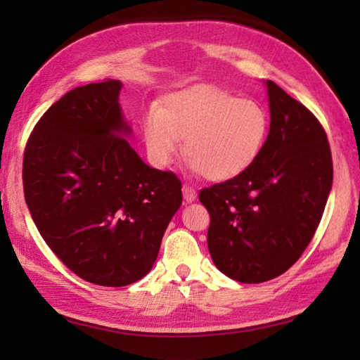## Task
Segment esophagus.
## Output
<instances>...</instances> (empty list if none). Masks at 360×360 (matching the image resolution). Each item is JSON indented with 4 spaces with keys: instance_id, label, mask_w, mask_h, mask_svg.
<instances>
[{
    "instance_id": "1",
    "label": "esophagus",
    "mask_w": 360,
    "mask_h": 360,
    "mask_svg": "<svg viewBox=\"0 0 360 360\" xmlns=\"http://www.w3.org/2000/svg\"><path fill=\"white\" fill-rule=\"evenodd\" d=\"M182 195H184L186 202H193L196 200V190L187 184L182 186Z\"/></svg>"
}]
</instances>
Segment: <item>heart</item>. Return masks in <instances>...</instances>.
<instances>
[{"mask_svg":"<svg viewBox=\"0 0 360 360\" xmlns=\"http://www.w3.org/2000/svg\"><path fill=\"white\" fill-rule=\"evenodd\" d=\"M269 114L254 98L219 88L196 86L168 96L143 120V139L158 167L172 164L184 141L195 173L229 181L255 164L269 134Z\"/></svg>","mask_w":360,"mask_h":360,"instance_id":"b5f03b06","label":"heart"}]
</instances>
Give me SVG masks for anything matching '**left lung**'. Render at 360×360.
<instances>
[{"label":"left lung","mask_w":360,"mask_h":360,"mask_svg":"<svg viewBox=\"0 0 360 360\" xmlns=\"http://www.w3.org/2000/svg\"><path fill=\"white\" fill-rule=\"evenodd\" d=\"M264 85L271 128L262 155L243 174L200 192L210 215V257L240 283L272 280L300 258L333 186L323 127L277 83Z\"/></svg>","instance_id":"8db88e82"}]
</instances>
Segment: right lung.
Returning <instances> with one entry per match:
<instances>
[{
    "label": "right lung",
    "mask_w": 360,
    "mask_h": 360,
    "mask_svg": "<svg viewBox=\"0 0 360 360\" xmlns=\"http://www.w3.org/2000/svg\"><path fill=\"white\" fill-rule=\"evenodd\" d=\"M122 82L77 86L37 122L22 158L38 232L80 278L127 286L155 264L181 207V181L147 165L119 103Z\"/></svg>",
    "instance_id": "1"
}]
</instances>
